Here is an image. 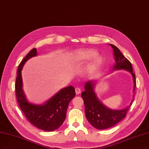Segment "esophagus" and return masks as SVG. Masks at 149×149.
Instances as JSON below:
<instances>
[{"label": "esophagus", "mask_w": 149, "mask_h": 149, "mask_svg": "<svg viewBox=\"0 0 149 149\" xmlns=\"http://www.w3.org/2000/svg\"><path fill=\"white\" fill-rule=\"evenodd\" d=\"M75 92H76V94L77 95L79 94H80V93H81V89H80L79 88H78V87H77V88H75Z\"/></svg>", "instance_id": "34e87169"}]
</instances>
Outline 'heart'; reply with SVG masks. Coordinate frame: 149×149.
Instances as JSON below:
<instances>
[{"label": "heart", "mask_w": 149, "mask_h": 149, "mask_svg": "<svg viewBox=\"0 0 149 149\" xmlns=\"http://www.w3.org/2000/svg\"><path fill=\"white\" fill-rule=\"evenodd\" d=\"M97 55V52L93 50H79L73 56V61L74 63H80L82 61H88ZM102 59L100 57H96L86 68V71L89 73H94L101 66Z\"/></svg>", "instance_id": "b5f03b06"}]
</instances>
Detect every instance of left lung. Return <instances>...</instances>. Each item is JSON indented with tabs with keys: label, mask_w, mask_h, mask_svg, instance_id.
<instances>
[{
	"label": "left lung",
	"mask_w": 149,
	"mask_h": 149,
	"mask_svg": "<svg viewBox=\"0 0 149 149\" xmlns=\"http://www.w3.org/2000/svg\"><path fill=\"white\" fill-rule=\"evenodd\" d=\"M113 49L115 64L113 70H125L130 71L134 81V89L136 86V76L133 73L130 61L121 54L119 49L115 45L110 44ZM95 83L94 81H89L86 83L84 89L81 93L85 106V114L89 123L96 129L104 130L116 125L126 116L127 111L130 108L132 101L126 109L116 110H111L105 106L97 98L94 92Z\"/></svg>",
	"instance_id": "left-lung-1"
}]
</instances>
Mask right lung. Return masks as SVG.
Here are the masks:
<instances>
[{"label": "right lung", "mask_w": 149, "mask_h": 149, "mask_svg": "<svg viewBox=\"0 0 149 149\" xmlns=\"http://www.w3.org/2000/svg\"><path fill=\"white\" fill-rule=\"evenodd\" d=\"M36 55V49H33L18 66L15 83L17 99L20 109L31 123L43 131H52L58 129L64 122L68 104L75 97V90L72 86L66 87L43 105L28 102L22 88V70L26 61Z\"/></svg>", "instance_id": "1"}]
</instances>
